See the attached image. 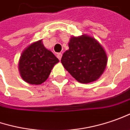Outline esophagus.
<instances>
[{
    "instance_id": "34e87169",
    "label": "esophagus",
    "mask_w": 130,
    "mask_h": 130,
    "mask_svg": "<svg viewBox=\"0 0 130 130\" xmlns=\"http://www.w3.org/2000/svg\"><path fill=\"white\" fill-rule=\"evenodd\" d=\"M57 57H58V59L60 60L61 58H62V53H58V54L57 55Z\"/></svg>"
}]
</instances>
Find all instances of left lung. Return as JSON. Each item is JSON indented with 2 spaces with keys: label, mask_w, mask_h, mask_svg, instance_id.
Masks as SVG:
<instances>
[{
  "label": "left lung",
  "mask_w": 130,
  "mask_h": 130,
  "mask_svg": "<svg viewBox=\"0 0 130 130\" xmlns=\"http://www.w3.org/2000/svg\"><path fill=\"white\" fill-rule=\"evenodd\" d=\"M68 47L61 62L74 78L80 83H89L101 77L108 58L104 47L96 39L85 34L72 36Z\"/></svg>",
  "instance_id": "8db88e82"
}]
</instances>
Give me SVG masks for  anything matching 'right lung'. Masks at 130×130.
Returning <instances> with one entry per match:
<instances>
[{"instance_id": "add662e5", "label": "right lung", "mask_w": 130, "mask_h": 130, "mask_svg": "<svg viewBox=\"0 0 130 130\" xmlns=\"http://www.w3.org/2000/svg\"><path fill=\"white\" fill-rule=\"evenodd\" d=\"M59 60L45 48L42 39L31 43L21 52L19 61L21 77L26 83L40 85L48 78Z\"/></svg>"}]
</instances>
